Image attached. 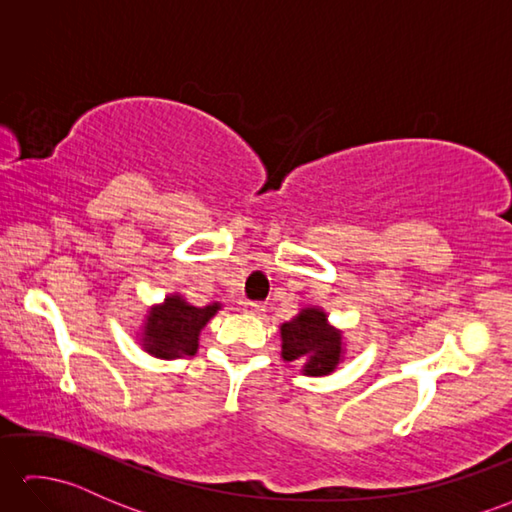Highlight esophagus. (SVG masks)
<instances>
[{"label": "esophagus", "mask_w": 512, "mask_h": 512, "mask_svg": "<svg viewBox=\"0 0 512 512\" xmlns=\"http://www.w3.org/2000/svg\"><path fill=\"white\" fill-rule=\"evenodd\" d=\"M266 310L264 303L259 301H244V312L246 314H253V317H257V314H262Z\"/></svg>", "instance_id": "1"}]
</instances>
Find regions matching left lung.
<instances>
[{"label":"left lung","mask_w":512,"mask_h":512,"mask_svg":"<svg viewBox=\"0 0 512 512\" xmlns=\"http://www.w3.org/2000/svg\"><path fill=\"white\" fill-rule=\"evenodd\" d=\"M281 358L299 363L306 376H328L343 361V332L321 308H301L292 321L281 323Z\"/></svg>","instance_id":"1"}]
</instances>
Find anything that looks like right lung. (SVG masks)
Instances as JSON below:
<instances>
[{"label":"right lung","instance_id":"add662e5","mask_svg":"<svg viewBox=\"0 0 512 512\" xmlns=\"http://www.w3.org/2000/svg\"><path fill=\"white\" fill-rule=\"evenodd\" d=\"M222 303L195 308L182 295H167L165 301L151 306L143 330H140V345L156 358H180L198 352L200 332L209 323Z\"/></svg>","mask_w":512,"mask_h":512}]
</instances>
